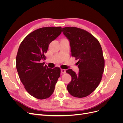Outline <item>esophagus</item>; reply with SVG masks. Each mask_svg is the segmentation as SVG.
<instances>
[{"mask_svg":"<svg viewBox=\"0 0 123 123\" xmlns=\"http://www.w3.org/2000/svg\"><path fill=\"white\" fill-rule=\"evenodd\" d=\"M61 72L62 73H63V74L66 73V70L65 69H61Z\"/></svg>","mask_w":123,"mask_h":123,"instance_id":"1","label":"esophagus"}]
</instances>
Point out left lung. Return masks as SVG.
I'll list each match as a JSON object with an SVG mask.
<instances>
[{"label": "left lung", "instance_id": "8db88e82", "mask_svg": "<svg viewBox=\"0 0 123 123\" xmlns=\"http://www.w3.org/2000/svg\"><path fill=\"white\" fill-rule=\"evenodd\" d=\"M63 34L70 43L71 56L79 59V72L66 70L72 77L67 85L69 93L81 98L90 95L98 87L104 72V61L101 46L90 33L75 27H65Z\"/></svg>", "mask_w": 123, "mask_h": 123}]
</instances>
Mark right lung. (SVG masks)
<instances>
[{
    "label": "right lung",
    "instance_id": "right-lung-1",
    "mask_svg": "<svg viewBox=\"0 0 123 123\" xmlns=\"http://www.w3.org/2000/svg\"><path fill=\"white\" fill-rule=\"evenodd\" d=\"M61 33V27L37 29L25 37L18 49L16 64L19 79L25 90L36 98H49L60 76V69L49 68L40 61L45 59L49 44Z\"/></svg>",
    "mask_w": 123,
    "mask_h": 123
}]
</instances>
